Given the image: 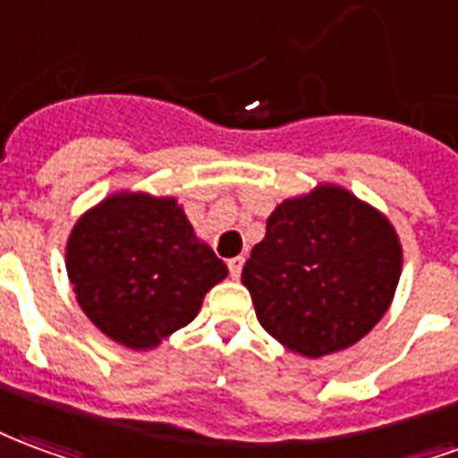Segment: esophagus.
Instances as JSON below:
<instances>
[{"label":"esophagus","instance_id":"34e87169","mask_svg":"<svg viewBox=\"0 0 458 458\" xmlns=\"http://www.w3.org/2000/svg\"><path fill=\"white\" fill-rule=\"evenodd\" d=\"M229 273H232V278H239L242 276V268H243V256H233V259H229Z\"/></svg>","mask_w":458,"mask_h":458}]
</instances>
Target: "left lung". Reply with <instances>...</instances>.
Wrapping results in <instances>:
<instances>
[{
    "label": "left lung",
    "mask_w": 458,
    "mask_h": 458,
    "mask_svg": "<svg viewBox=\"0 0 458 458\" xmlns=\"http://www.w3.org/2000/svg\"><path fill=\"white\" fill-rule=\"evenodd\" d=\"M403 246L380 209L335 182L283 199L242 283L273 339L305 359L361 342L395 298Z\"/></svg>",
    "instance_id": "1"
}]
</instances>
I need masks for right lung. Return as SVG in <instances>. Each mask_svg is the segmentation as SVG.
Here are the masks:
<instances>
[{
	"mask_svg": "<svg viewBox=\"0 0 458 458\" xmlns=\"http://www.w3.org/2000/svg\"><path fill=\"white\" fill-rule=\"evenodd\" d=\"M65 270L92 325L133 352L188 327L226 266L197 239L175 197L122 190L72 226Z\"/></svg>",
	"mask_w": 458,
	"mask_h": 458,
	"instance_id": "1",
	"label": "right lung"
}]
</instances>
